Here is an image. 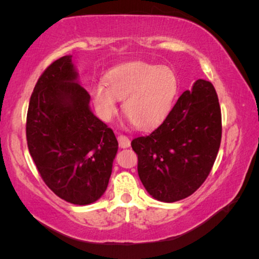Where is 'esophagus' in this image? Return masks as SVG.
<instances>
[{
  "instance_id": "esophagus-1",
  "label": "esophagus",
  "mask_w": 259,
  "mask_h": 259,
  "mask_svg": "<svg viewBox=\"0 0 259 259\" xmlns=\"http://www.w3.org/2000/svg\"><path fill=\"white\" fill-rule=\"evenodd\" d=\"M117 140H119V145L121 148H128L130 147V139L124 135L117 136Z\"/></svg>"
}]
</instances>
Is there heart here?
I'll return each mask as SVG.
<instances>
[{"label": "heart", "instance_id": "obj_1", "mask_svg": "<svg viewBox=\"0 0 259 259\" xmlns=\"http://www.w3.org/2000/svg\"><path fill=\"white\" fill-rule=\"evenodd\" d=\"M177 77L171 69L145 61H131L112 68L105 83H94L89 93L99 116L109 121L116 113V100L139 129H151L165 119L177 94Z\"/></svg>", "mask_w": 259, "mask_h": 259}]
</instances>
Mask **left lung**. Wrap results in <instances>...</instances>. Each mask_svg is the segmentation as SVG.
<instances>
[{
  "mask_svg": "<svg viewBox=\"0 0 259 259\" xmlns=\"http://www.w3.org/2000/svg\"><path fill=\"white\" fill-rule=\"evenodd\" d=\"M222 139V113L213 85L199 78L184 91L159 128L135 138L138 175L148 194L176 202L202 185Z\"/></svg>",
  "mask_w": 259,
  "mask_h": 259,
  "instance_id": "1",
  "label": "left lung"
}]
</instances>
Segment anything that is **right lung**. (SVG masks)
I'll return each instance as SVG.
<instances>
[{"label": "right lung", "mask_w": 259, "mask_h": 259, "mask_svg": "<svg viewBox=\"0 0 259 259\" xmlns=\"http://www.w3.org/2000/svg\"><path fill=\"white\" fill-rule=\"evenodd\" d=\"M72 56L54 61L30 96L26 137L47 186L69 203L85 205L106 191L117 153L113 130L90 109Z\"/></svg>", "instance_id": "add662e5"}]
</instances>
